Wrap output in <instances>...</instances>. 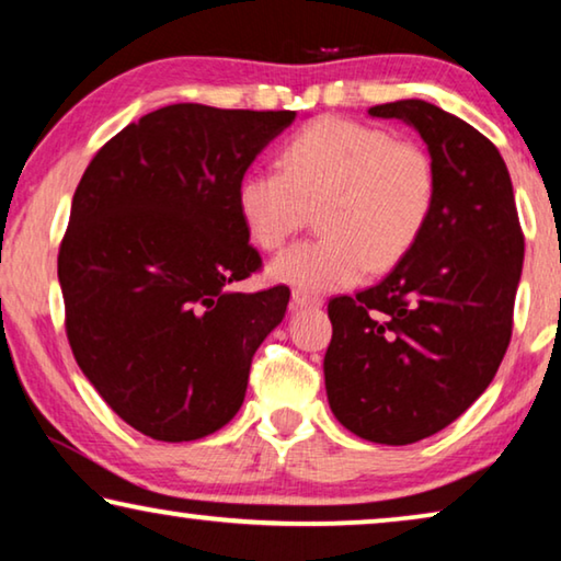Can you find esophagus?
<instances>
[{"instance_id": "obj_1", "label": "esophagus", "mask_w": 561, "mask_h": 561, "mask_svg": "<svg viewBox=\"0 0 561 561\" xmlns=\"http://www.w3.org/2000/svg\"><path fill=\"white\" fill-rule=\"evenodd\" d=\"M320 305H322V299L314 297V295H309V291H302V289L291 291V307L305 309V307H320Z\"/></svg>"}]
</instances>
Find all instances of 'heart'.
I'll list each match as a JSON object with an SVG mask.
<instances>
[{
    "label": "heart",
    "instance_id": "b5f03b06",
    "mask_svg": "<svg viewBox=\"0 0 561 561\" xmlns=\"http://www.w3.org/2000/svg\"><path fill=\"white\" fill-rule=\"evenodd\" d=\"M436 204L431 156L388 130L324 118L282 150V171L254 169L237 183V208L254 244L279 249L317 208L320 239L270 264L274 282L345 289L367 272H388L411 254Z\"/></svg>",
    "mask_w": 561,
    "mask_h": 561
}]
</instances>
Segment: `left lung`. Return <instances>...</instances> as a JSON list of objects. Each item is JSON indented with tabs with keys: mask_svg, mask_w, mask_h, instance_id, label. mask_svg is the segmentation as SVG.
<instances>
[{
	"mask_svg": "<svg viewBox=\"0 0 561 561\" xmlns=\"http://www.w3.org/2000/svg\"><path fill=\"white\" fill-rule=\"evenodd\" d=\"M367 113L423 138L436 204L386 279L330 299L324 388L355 436L408 446L454 423L494 380L512 340L524 237L504 158L473 125L425 100Z\"/></svg>",
	"mask_w": 561,
	"mask_h": 561,
	"instance_id": "obj_1",
	"label": "left lung"
}]
</instances>
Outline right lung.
Listing matches in <instances>:
<instances>
[{
    "label": "right lung",
    "instance_id": "right-lung-1",
    "mask_svg": "<svg viewBox=\"0 0 561 561\" xmlns=\"http://www.w3.org/2000/svg\"><path fill=\"white\" fill-rule=\"evenodd\" d=\"M295 111L158 107L98 150L72 196L57 277L72 355L148 438L181 443L239 413L287 287L231 289L259 270L237 183Z\"/></svg>",
    "mask_w": 561,
    "mask_h": 561
}]
</instances>
